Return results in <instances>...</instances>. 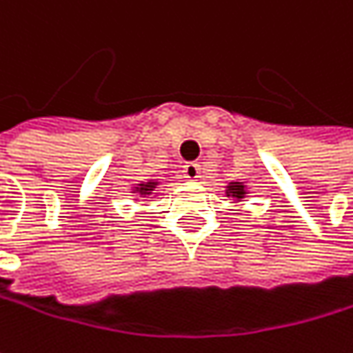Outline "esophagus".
<instances>
[{
    "mask_svg": "<svg viewBox=\"0 0 353 353\" xmlns=\"http://www.w3.org/2000/svg\"><path fill=\"white\" fill-rule=\"evenodd\" d=\"M183 177L190 179V181H196V179L200 177V163H196V161L185 163V165H183Z\"/></svg>",
    "mask_w": 353,
    "mask_h": 353,
    "instance_id": "1",
    "label": "esophagus"
}]
</instances>
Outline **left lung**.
<instances>
[{
  "instance_id": "8db88e82",
  "label": "left lung",
  "mask_w": 353,
  "mask_h": 353,
  "mask_svg": "<svg viewBox=\"0 0 353 353\" xmlns=\"http://www.w3.org/2000/svg\"><path fill=\"white\" fill-rule=\"evenodd\" d=\"M244 194H246V190H244V185H242L241 181H232L230 185H228V190H226V196H232V198H244Z\"/></svg>"
}]
</instances>
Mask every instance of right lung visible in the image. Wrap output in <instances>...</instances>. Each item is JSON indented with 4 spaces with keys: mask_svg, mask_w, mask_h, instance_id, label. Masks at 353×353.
<instances>
[{
    "mask_svg": "<svg viewBox=\"0 0 353 353\" xmlns=\"http://www.w3.org/2000/svg\"><path fill=\"white\" fill-rule=\"evenodd\" d=\"M155 185H157V181H143V183H137V188L133 192H137L141 196H151L153 190H155Z\"/></svg>",
    "mask_w": 353,
    "mask_h": 353,
    "instance_id": "right-lung-1",
    "label": "right lung"
}]
</instances>
